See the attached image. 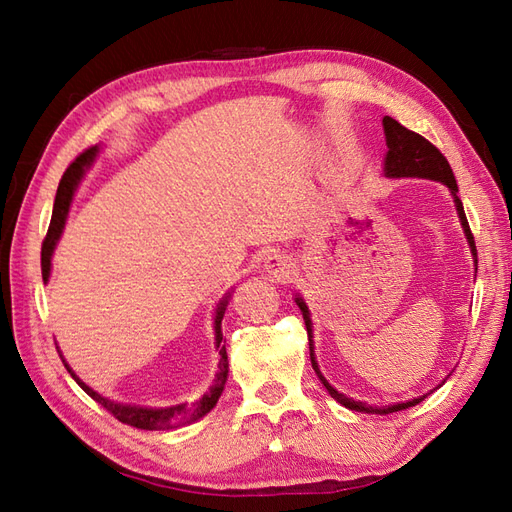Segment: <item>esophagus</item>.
Masks as SVG:
<instances>
[{"instance_id":"1","label":"esophagus","mask_w":512,"mask_h":512,"mask_svg":"<svg viewBox=\"0 0 512 512\" xmlns=\"http://www.w3.org/2000/svg\"><path fill=\"white\" fill-rule=\"evenodd\" d=\"M265 271L277 282H284L292 275V265L290 260L282 254H271L265 258Z\"/></svg>"}]
</instances>
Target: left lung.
Masks as SVG:
<instances>
[{"mask_svg": "<svg viewBox=\"0 0 512 512\" xmlns=\"http://www.w3.org/2000/svg\"><path fill=\"white\" fill-rule=\"evenodd\" d=\"M382 126H384V136H386V158H384V177L389 179H404V177H418V179H431V181H440L444 183L448 190H451V196L455 198V207L459 213V222L463 232H466V239L470 243V252L474 256V267H478V260H476V245H474V237L470 232L468 220H466V211H463L461 200L457 196V181L453 175V168L451 164L446 162V158L438 151V147H433L427 138H423L421 134H416L408 128L401 126L399 121H395L393 117H384L382 119ZM294 303L299 305L303 320H305V329H307V339H309V359H312V367L316 371V376L320 378L324 389L329 391V395L339 401V404L346 406L348 410L354 412H367V414H391V412H399V410H406L412 408L416 404H421V401L429 395H421L416 399L410 401H401V404H393V406H369L363 404V401H354L352 397H346L344 393H339L337 389L327 382V378L322 376V371L318 367L316 361V354H314V329H312V318H309V307L305 305V301L299 297H294ZM442 386V384H440ZM438 389V386H436ZM433 389V391H436Z\"/></svg>", "mask_w": 512, "mask_h": 512, "instance_id": "obj_1", "label": "left lung"}]
</instances>
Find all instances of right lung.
<instances>
[{
    "instance_id": "add662e5",
    "label": "right lung",
    "mask_w": 512,
    "mask_h": 512,
    "mask_svg": "<svg viewBox=\"0 0 512 512\" xmlns=\"http://www.w3.org/2000/svg\"><path fill=\"white\" fill-rule=\"evenodd\" d=\"M100 147H89L85 149L79 158H76L68 170L64 173L59 181V188H57V196H55V205H53V218H51V226L49 232H46V239L42 243V280L49 282V275H51V258L55 252V245L61 237V232H64L66 220H68V211H70V203H72V196L79 188L81 179L85 177V170L96 162ZM228 297L220 301L218 309H215V320H213V331H215V346L220 350V363H218V374H215L213 386L209 389V393H205L194 404H177V406H166V408H149V406H134V404H121V401H113L108 397H102L100 393H96L91 386H87L79 376L74 374L70 369V365L64 359L66 369L70 371V376L79 382L81 389L91 397L96 399L100 406H104L108 412H111L117 421L132 425L136 429H149V431H158V429H177L183 425H190L198 418H203L205 414H209L213 410V406L218 404V399L224 391V384L228 378V354H226V346L222 342V318L226 312V305H228ZM61 356V354H59Z\"/></svg>"
}]
</instances>
